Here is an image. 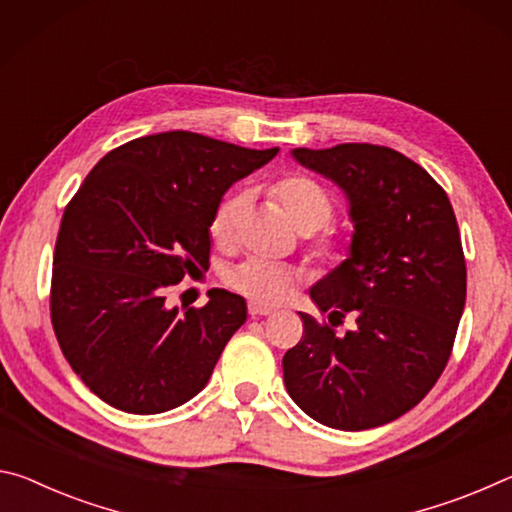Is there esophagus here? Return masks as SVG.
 Masks as SVG:
<instances>
[{"mask_svg":"<svg viewBox=\"0 0 512 512\" xmlns=\"http://www.w3.org/2000/svg\"><path fill=\"white\" fill-rule=\"evenodd\" d=\"M272 313H274L272 308H267V306L249 304V315H251V317H263V315H272Z\"/></svg>","mask_w":512,"mask_h":512,"instance_id":"obj_1","label":"esophagus"}]
</instances>
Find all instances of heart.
<instances>
[{
    "mask_svg": "<svg viewBox=\"0 0 512 512\" xmlns=\"http://www.w3.org/2000/svg\"><path fill=\"white\" fill-rule=\"evenodd\" d=\"M272 192L301 233H313L333 220L335 208L329 192L306 174H288V177L274 183ZM247 201V192L236 190L215 206L208 231H211V238L220 249H231L238 242ZM315 254L326 258V261H335L340 256V245L333 238L324 236L315 245ZM297 281L299 272L295 267L267 261L261 256H249L242 263L229 267L224 274V283L233 292L251 299L254 304L265 306H274L286 299L290 290L297 286Z\"/></svg>",
    "mask_w": 512,
    "mask_h": 512,
    "instance_id": "b5f03b06",
    "label": "heart"
}]
</instances>
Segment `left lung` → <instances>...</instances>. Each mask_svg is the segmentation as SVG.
Segmentation results:
<instances>
[{"label": "left lung", "instance_id": "obj_1", "mask_svg": "<svg viewBox=\"0 0 512 512\" xmlns=\"http://www.w3.org/2000/svg\"><path fill=\"white\" fill-rule=\"evenodd\" d=\"M338 183L354 220L351 254L311 288L329 322L301 315L283 356L295 404L324 426L365 431L420 404L445 372L467 297V267L447 192L390 147L345 142L292 152ZM355 320L338 336L333 325Z\"/></svg>", "mask_w": 512, "mask_h": 512}]
</instances>
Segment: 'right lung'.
<instances>
[{
  "label": "right lung",
  "instance_id": "add662e5",
  "mask_svg": "<svg viewBox=\"0 0 512 512\" xmlns=\"http://www.w3.org/2000/svg\"><path fill=\"white\" fill-rule=\"evenodd\" d=\"M279 152L201 133L124 142L92 167L65 206L49 315L81 381L124 413L186 404L211 379L247 304L226 290L201 308H165V292L208 270V224L222 195Z\"/></svg>",
  "mask_w": 512,
  "mask_h": 512
}]
</instances>
